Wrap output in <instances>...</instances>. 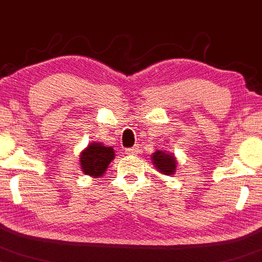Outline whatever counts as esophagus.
Returning a JSON list of instances; mask_svg holds the SVG:
<instances>
[{"instance_id": "obj_1", "label": "esophagus", "mask_w": 262, "mask_h": 262, "mask_svg": "<svg viewBox=\"0 0 262 262\" xmlns=\"http://www.w3.org/2000/svg\"><path fill=\"white\" fill-rule=\"evenodd\" d=\"M138 152V148H130V149H126V154H136Z\"/></svg>"}]
</instances>
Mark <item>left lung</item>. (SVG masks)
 Wrapping results in <instances>:
<instances>
[{
  "mask_svg": "<svg viewBox=\"0 0 262 262\" xmlns=\"http://www.w3.org/2000/svg\"><path fill=\"white\" fill-rule=\"evenodd\" d=\"M153 166H156L157 169L163 174H174L176 168H177V162L176 157L173 154L162 152V150H156L152 156Z\"/></svg>",
  "mask_w": 262,
  "mask_h": 262,
  "instance_id": "8db88e82",
  "label": "left lung"
}]
</instances>
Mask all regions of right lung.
<instances>
[{
    "label": "right lung",
    "mask_w": 262,
    "mask_h": 262,
    "mask_svg": "<svg viewBox=\"0 0 262 262\" xmlns=\"http://www.w3.org/2000/svg\"><path fill=\"white\" fill-rule=\"evenodd\" d=\"M114 149L105 147L103 143H90L80 154V166L86 176L99 178L108 169L110 162L114 159Z\"/></svg>",
    "instance_id": "add662e5"
}]
</instances>
